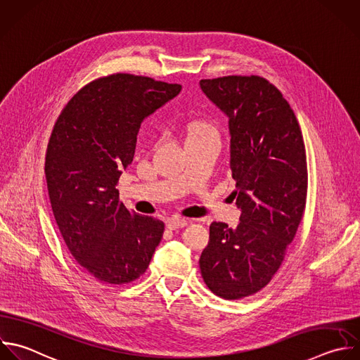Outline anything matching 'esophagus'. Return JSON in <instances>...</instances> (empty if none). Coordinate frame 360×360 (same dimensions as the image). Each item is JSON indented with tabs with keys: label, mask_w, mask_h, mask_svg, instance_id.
<instances>
[{
	"label": "esophagus",
	"mask_w": 360,
	"mask_h": 360,
	"mask_svg": "<svg viewBox=\"0 0 360 360\" xmlns=\"http://www.w3.org/2000/svg\"><path fill=\"white\" fill-rule=\"evenodd\" d=\"M187 224H188V222H187L186 219H183V218H170V219L167 221V228L172 229V231H174V229L187 226Z\"/></svg>",
	"instance_id": "1"
}]
</instances>
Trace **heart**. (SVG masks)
<instances>
[{
  "instance_id": "b5f03b06",
  "label": "heart",
  "mask_w": 360,
  "mask_h": 360,
  "mask_svg": "<svg viewBox=\"0 0 360 360\" xmlns=\"http://www.w3.org/2000/svg\"><path fill=\"white\" fill-rule=\"evenodd\" d=\"M187 129H188V139H190V138H194V136L204 135V134L215 132V129H214L212 125H210V124H207V122H201V121L188 124Z\"/></svg>"
}]
</instances>
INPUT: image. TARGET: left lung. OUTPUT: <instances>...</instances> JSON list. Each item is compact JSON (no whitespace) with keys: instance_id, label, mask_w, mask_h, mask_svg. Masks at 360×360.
Here are the masks:
<instances>
[{"instance_id":"1","label":"left lung","mask_w":360,"mask_h":360,"mask_svg":"<svg viewBox=\"0 0 360 360\" xmlns=\"http://www.w3.org/2000/svg\"><path fill=\"white\" fill-rule=\"evenodd\" d=\"M200 87L229 120L232 194L242 211L235 229L210 225L200 269L215 295L239 300L269 284L295 236L307 198L305 146L294 111L266 79L225 76Z\"/></svg>"}]
</instances>
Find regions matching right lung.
I'll use <instances>...</instances> for the list:
<instances>
[{"mask_svg": "<svg viewBox=\"0 0 360 360\" xmlns=\"http://www.w3.org/2000/svg\"><path fill=\"white\" fill-rule=\"evenodd\" d=\"M180 90L127 73L101 77L72 97L53 127L45 162L53 215L73 257L103 283L141 277L162 240L165 224L128 210L115 187L142 121Z\"/></svg>", "mask_w": 360, "mask_h": 360, "instance_id": "1", "label": "right lung"}]
</instances>
